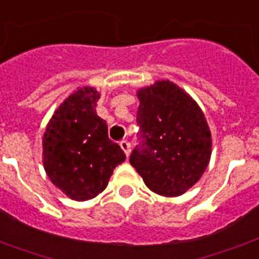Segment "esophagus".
I'll use <instances>...</instances> for the list:
<instances>
[{"instance_id": "esophagus-1", "label": "esophagus", "mask_w": 259, "mask_h": 259, "mask_svg": "<svg viewBox=\"0 0 259 259\" xmlns=\"http://www.w3.org/2000/svg\"><path fill=\"white\" fill-rule=\"evenodd\" d=\"M119 145H121L122 151L125 152V155H126V156H129V155H130V144L127 143L126 140H122L121 143H119Z\"/></svg>"}]
</instances>
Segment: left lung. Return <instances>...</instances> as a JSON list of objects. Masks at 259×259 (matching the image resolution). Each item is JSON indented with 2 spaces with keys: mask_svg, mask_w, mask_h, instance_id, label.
Returning a JSON list of instances; mask_svg holds the SVG:
<instances>
[{
  "mask_svg": "<svg viewBox=\"0 0 259 259\" xmlns=\"http://www.w3.org/2000/svg\"><path fill=\"white\" fill-rule=\"evenodd\" d=\"M137 98L143 144L130 155V164L156 194L182 195L200 181L212 155V134L204 112L169 80L140 88Z\"/></svg>",
  "mask_w": 259,
  "mask_h": 259,
  "instance_id": "1",
  "label": "left lung"
}]
</instances>
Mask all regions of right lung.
<instances>
[{
  "label": "right lung",
  "instance_id": "obj_1",
  "mask_svg": "<svg viewBox=\"0 0 259 259\" xmlns=\"http://www.w3.org/2000/svg\"><path fill=\"white\" fill-rule=\"evenodd\" d=\"M100 94L82 87L59 104L43 134V167L66 197L74 201L95 198L107 187L125 153L108 138L107 123L96 114Z\"/></svg>",
  "mask_w": 259,
  "mask_h": 259
}]
</instances>
